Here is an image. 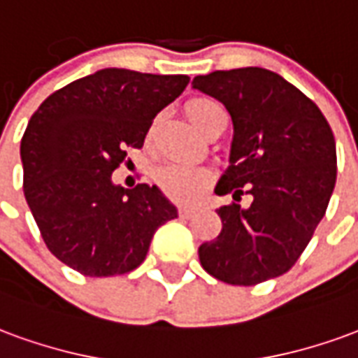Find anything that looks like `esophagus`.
<instances>
[{
    "label": "esophagus",
    "mask_w": 358,
    "mask_h": 358,
    "mask_svg": "<svg viewBox=\"0 0 358 358\" xmlns=\"http://www.w3.org/2000/svg\"><path fill=\"white\" fill-rule=\"evenodd\" d=\"M195 213L194 207H178V217L180 218H189Z\"/></svg>",
    "instance_id": "obj_1"
}]
</instances>
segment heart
I'll use <instances>...</instances> for the list:
<instances>
[{
  "label": "heart",
  "mask_w": 358,
  "mask_h": 358,
  "mask_svg": "<svg viewBox=\"0 0 358 358\" xmlns=\"http://www.w3.org/2000/svg\"><path fill=\"white\" fill-rule=\"evenodd\" d=\"M186 110L192 122L203 132L210 118L220 113L222 107L209 97H197L187 103ZM157 182L164 194L176 201H197L210 184V172L187 164H164L157 171Z\"/></svg>",
  "instance_id": "heart-1"
}]
</instances>
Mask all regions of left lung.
<instances>
[{
  "label": "left lung",
  "instance_id": "obj_1",
  "mask_svg": "<svg viewBox=\"0 0 358 358\" xmlns=\"http://www.w3.org/2000/svg\"><path fill=\"white\" fill-rule=\"evenodd\" d=\"M192 86L224 105L234 122L230 166L218 195L222 230L199 248L201 266L232 285H257L297 263L330 203L336 140L322 110L280 74L248 66L195 76Z\"/></svg>",
  "mask_w": 358,
  "mask_h": 358
}]
</instances>
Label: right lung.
Listing matches in <instances>:
<instances>
[{
	"label": "right lung",
	"instance_id": "1",
	"mask_svg": "<svg viewBox=\"0 0 358 358\" xmlns=\"http://www.w3.org/2000/svg\"><path fill=\"white\" fill-rule=\"evenodd\" d=\"M187 82L103 69L53 92L32 115L20 140L22 187L61 263L92 278L126 274L143 263L157 228L178 217L157 186L124 189L110 174Z\"/></svg>",
	"mask_w": 358,
	"mask_h": 358
}]
</instances>
